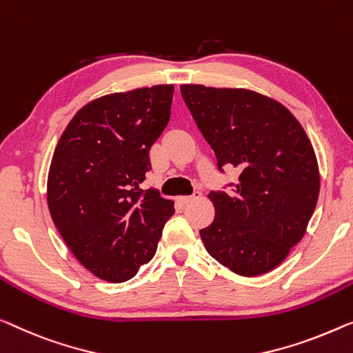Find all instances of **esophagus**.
<instances>
[{
	"mask_svg": "<svg viewBox=\"0 0 353 353\" xmlns=\"http://www.w3.org/2000/svg\"><path fill=\"white\" fill-rule=\"evenodd\" d=\"M198 198H201V192L194 190L193 194H190V196H181V198H179V201H181L182 204H188V203H192V201H194V199H198Z\"/></svg>",
	"mask_w": 353,
	"mask_h": 353,
	"instance_id": "1",
	"label": "esophagus"
}]
</instances>
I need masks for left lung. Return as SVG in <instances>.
Returning <instances> with one entry per match:
<instances>
[{
    "label": "left lung",
    "instance_id": "1",
    "mask_svg": "<svg viewBox=\"0 0 353 353\" xmlns=\"http://www.w3.org/2000/svg\"><path fill=\"white\" fill-rule=\"evenodd\" d=\"M219 171H241L233 193L210 192L215 217L199 231L220 265L254 277L274 270L306 233L320 190L306 131L281 103L244 88L181 85Z\"/></svg>",
    "mask_w": 353,
    "mask_h": 353
}]
</instances>
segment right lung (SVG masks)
<instances>
[{
  "label": "right lung",
  "mask_w": 353,
  "mask_h": 353,
  "mask_svg": "<svg viewBox=\"0 0 353 353\" xmlns=\"http://www.w3.org/2000/svg\"><path fill=\"white\" fill-rule=\"evenodd\" d=\"M172 94V85H154L94 99L68 123L52 157V220L76 259L103 281L134 277L174 214L171 199L141 188Z\"/></svg>",
  "instance_id": "1"
}]
</instances>
